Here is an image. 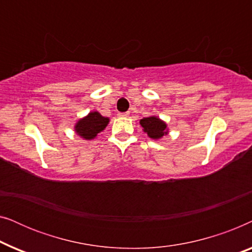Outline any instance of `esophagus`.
Wrapping results in <instances>:
<instances>
[{
	"instance_id": "1",
	"label": "esophagus",
	"mask_w": 252,
	"mask_h": 252,
	"mask_svg": "<svg viewBox=\"0 0 252 252\" xmlns=\"http://www.w3.org/2000/svg\"><path fill=\"white\" fill-rule=\"evenodd\" d=\"M118 116L119 117H125V118H126V117H128L129 116V112H120V113H118Z\"/></svg>"
}]
</instances>
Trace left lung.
<instances>
[{"mask_svg":"<svg viewBox=\"0 0 252 252\" xmlns=\"http://www.w3.org/2000/svg\"><path fill=\"white\" fill-rule=\"evenodd\" d=\"M140 125L142 130L153 140H160L161 137L168 134L166 123L157 116H150L140 120Z\"/></svg>","mask_w":252,"mask_h":252,"instance_id":"obj_1","label":"left lung"}]
</instances>
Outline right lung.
Listing matches in <instances>:
<instances>
[{
	"label": "right lung",
	"instance_id": "add662e5",
	"mask_svg": "<svg viewBox=\"0 0 252 252\" xmlns=\"http://www.w3.org/2000/svg\"><path fill=\"white\" fill-rule=\"evenodd\" d=\"M109 122L108 117H103L98 111H91L74 124V132L81 139L87 141L94 140L98 133L105 129Z\"/></svg>",
	"mask_w": 252,
	"mask_h": 252
}]
</instances>
